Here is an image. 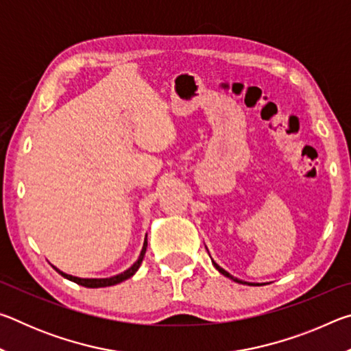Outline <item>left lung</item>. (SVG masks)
<instances>
[{
	"label": "left lung",
	"mask_w": 351,
	"mask_h": 351,
	"mask_svg": "<svg viewBox=\"0 0 351 351\" xmlns=\"http://www.w3.org/2000/svg\"><path fill=\"white\" fill-rule=\"evenodd\" d=\"M206 249H207V247H206ZM209 255H210V254H209ZM212 265L215 266V269H217L218 272H221V274H223L224 277H228V278H230V280H234V282H237V283H241V285H260V283H249V282H245V280H240V278H237V277H234V276H230L228 271H224V269L221 268V266L217 265L213 260H212Z\"/></svg>",
	"instance_id": "left-lung-1"
}]
</instances>
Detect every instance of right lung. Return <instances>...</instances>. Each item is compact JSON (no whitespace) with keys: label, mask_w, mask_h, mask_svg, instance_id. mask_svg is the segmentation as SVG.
<instances>
[{"label":"right lung","mask_w":351,"mask_h":351,"mask_svg":"<svg viewBox=\"0 0 351 351\" xmlns=\"http://www.w3.org/2000/svg\"><path fill=\"white\" fill-rule=\"evenodd\" d=\"M145 251H147V235H145V240H144V246H142V251L139 254V258L134 261V263L130 266V268L127 271L121 272V274L117 276H112V277H106V278H82V277H75V276H71V274H66V272L60 271L58 268H56V271L58 272V274H62L64 278H68V280L74 282L77 285H82V287H86V288H105V287H112V285H117L121 283L123 280H127V278L133 277L136 274V271L139 269V266L142 263V260H144V255H145Z\"/></svg>","instance_id":"obj_1"}]
</instances>
